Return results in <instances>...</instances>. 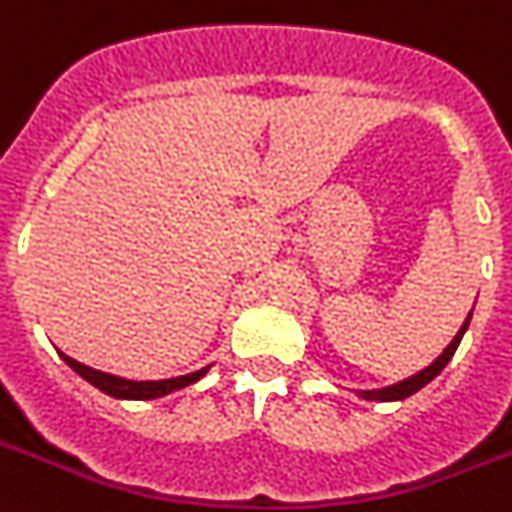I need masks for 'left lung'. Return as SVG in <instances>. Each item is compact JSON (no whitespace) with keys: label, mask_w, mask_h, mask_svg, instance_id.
<instances>
[{"label":"left lung","mask_w":512,"mask_h":512,"mask_svg":"<svg viewBox=\"0 0 512 512\" xmlns=\"http://www.w3.org/2000/svg\"><path fill=\"white\" fill-rule=\"evenodd\" d=\"M471 314H474V308H471ZM471 314L466 316V322H463V327L458 329V335L453 337V342H450V345H447V348L442 350V353H439V356L434 358V361L429 363V366H426V369L416 371L413 377L403 379V382L390 384V387H379V390H356L358 398L374 400V403H395V400H405V398H411V395H416V392L421 390V387H426V384L432 382V379L437 377L439 371L445 369L447 363H450V358L455 356V350H458L460 340H463L468 324H471Z\"/></svg>","instance_id":"left-lung-1"}]
</instances>
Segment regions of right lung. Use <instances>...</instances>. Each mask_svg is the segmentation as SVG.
Masks as SVG:
<instances>
[{
	"instance_id": "right-lung-1",
	"label": "right lung",
	"mask_w": 512,
	"mask_h": 512,
	"mask_svg": "<svg viewBox=\"0 0 512 512\" xmlns=\"http://www.w3.org/2000/svg\"><path fill=\"white\" fill-rule=\"evenodd\" d=\"M62 361L80 374V377L86 379L88 384H94L96 390H101L104 395L109 398H117V400H156V398H164V395H170V392L183 390L188 384L198 382V379L204 377L206 371L211 366H204V369L193 371V374H185V377H172V379H159V382H133V379H122V377H114V374H107V371H99V369H91L86 363L75 361V358L65 356V353H59Z\"/></svg>"
}]
</instances>
